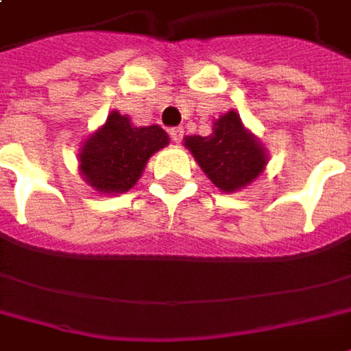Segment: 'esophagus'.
<instances>
[{"label": "esophagus", "mask_w": 351, "mask_h": 351, "mask_svg": "<svg viewBox=\"0 0 351 351\" xmlns=\"http://www.w3.org/2000/svg\"><path fill=\"white\" fill-rule=\"evenodd\" d=\"M169 136H171V140H173L176 144H180V142L184 140V128H171V130H169Z\"/></svg>", "instance_id": "esophagus-1"}]
</instances>
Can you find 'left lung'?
Returning a JSON list of instances; mask_svg holds the SVG:
<instances>
[{
	"instance_id": "left-lung-1",
	"label": "left lung",
	"mask_w": 351,
	"mask_h": 351,
	"mask_svg": "<svg viewBox=\"0 0 351 351\" xmlns=\"http://www.w3.org/2000/svg\"><path fill=\"white\" fill-rule=\"evenodd\" d=\"M185 148L205 176L227 193L253 184L269 162L265 146L243 126L235 110L217 118L209 136H187Z\"/></svg>"
}]
</instances>
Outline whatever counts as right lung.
<instances>
[{
  "instance_id": "1",
  "label": "right lung",
  "mask_w": 351,
  "mask_h": 351,
  "mask_svg": "<svg viewBox=\"0 0 351 351\" xmlns=\"http://www.w3.org/2000/svg\"><path fill=\"white\" fill-rule=\"evenodd\" d=\"M169 144L158 124L132 126L130 118L112 110L104 126L90 134L80 148V173L84 182L102 193H124L140 180L158 149Z\"/></svg>"
}]
</instances>
